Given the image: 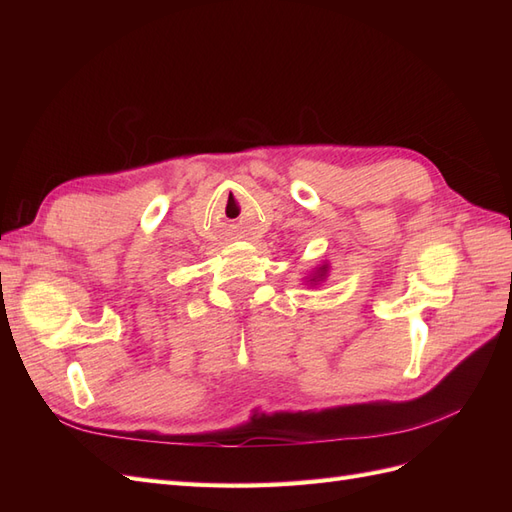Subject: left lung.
I'll return each mask as SVG.
<instances>
[{"label": "left lung", "instance_id": "8db88e82", "mask_svg": "<svg viewBox=\"0 0 512 512\" xmlns=\"http://www.w3.org/2000/svg\"><path fill=\"white\" fill-rule=\"evenodd\" d=\"M327 265H322L318 271H316V275H312V280H309V282H312V284H318V282H322L324 280V275H327Z\"/></svg>", "mask_w": 512, "mask_h": 512}]
</instances>
